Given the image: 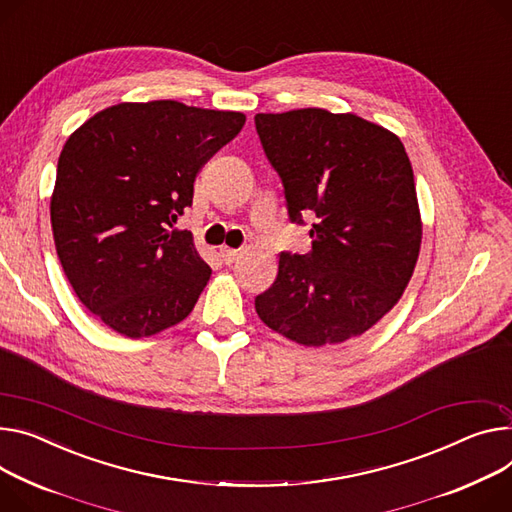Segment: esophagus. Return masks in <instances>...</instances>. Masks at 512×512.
<instances>
[{
  "instance_id": "esophagus-1",
  "label": "esophagus",
  "mask_w": 512,
  "mask_h": 512,
  "mask_svg": "<svg viewBox=\"0 0 512 512\" xmlns=\"http://www.w3.org/2000/svg\"><path fill=\"white\" fill-rule=\"evenodd\" d=\"M219 254H221V258H223L225 264H233L235 260L240 258V252H238V250H231V248H227V246H223V248L219 250Z\"/></svg>"
}]
</instances>
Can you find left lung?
I'll return each instance as SVG.
<instances>
[{"label": "left lung", "instance_id": "obj_1", "mask_svg": "<svg viewBox=\"0 0 512 512\" xmlns=\"http://www.w3.org/2000/svg\"><path fill=\"white\" fill-rule=\"evenodd\" d=\"M293 223L316 213L307 254H279L258 318L303 346L373 328L406 291L422 242L412 164L398 135L352 112L254 116Z\"/></svg>", "mask_w": 512, "mask_h": 512}]
</instances>
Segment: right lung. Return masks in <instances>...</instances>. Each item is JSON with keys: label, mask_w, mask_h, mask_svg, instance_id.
Segmentation results:
<instances>
[{"label": "right lung", "mask_w": 512, "mask_h": 512, "mask_svg": "<svg viewBox=\"0 0 512 512\" xmlns=\"http://www.w3.org/2000/svg\"><path fill=\"white\" fill-rule=\"evenodd\" d=\"M246 114L176 100L121 102L65 141L51 196L57 256L75 295L108 328L147 338L180 324L211 279L190 231L196 174Z\"/></svg>", "instance_id": "obj_1"}]
</instances>
